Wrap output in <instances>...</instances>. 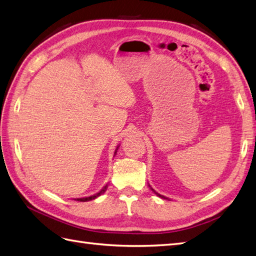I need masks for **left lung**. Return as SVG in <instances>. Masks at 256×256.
<instances>
[{"instance_id": "8db88e82", "label": "left lung", "mask_w": 256, "mask_h": 256, "mask_svg": "<svg viewBox=\"0 0 256 256\" xmlns=\"http://www.w3.org/2000/svg\"><path fill=\"white\" fill-rule=\"evenodd\" d=\"M152 191H154V190H152ZM154 192H155V191H154ZM155 193H156V194H157V195L159 196V198H164V200H168L167 198H164V196H162V195H160V194H158L157 192H155Z\"/></svg>"}]
</instances>
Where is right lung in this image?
Listing matches in <instances>:
<instances>
[{
	"label": "right lung",
	"mask_w": 256,
	"mask_h": 256,
	"mask_svg": "<svg viewBox=\"0 0 256 256\" xmlns=\"http://www.w3.org/2000/svg\"><path fill=\"white\" fill-rule=\"evenodd\" d=\"M118 148V146L116 147V150ZM116 152H114V155L116 154ZM106 188H108V184H106V186L101 190V191L99 192V193H97V194H94V195H92V196H88V198H75V200H80V202H88V200H94L96 198H98V196H100L101 194L102 193H104L106 192Z\"/></svg>",
	"instance_id": "obj_1"
}]
</instances>
